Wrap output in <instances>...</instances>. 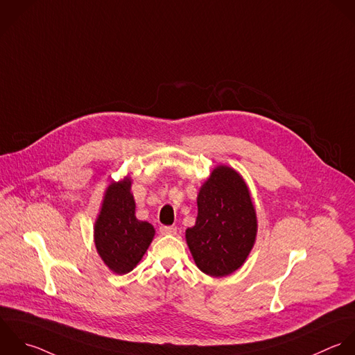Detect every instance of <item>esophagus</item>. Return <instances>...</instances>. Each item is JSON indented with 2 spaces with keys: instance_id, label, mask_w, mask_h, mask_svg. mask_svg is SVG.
Masks as SVG:
<instances>
[{
  "instance_id": "1",
  "label": "esophagus",
  "mask_w": 355,
  "mask_h": 355,
  "mask_svg": "<svg viewBox=\"0 0 355 355\" xmlns=\"http://www.w3.org/2000/svg\"><path fill=\"white\" fill-rule=\"evenodd\" d=\"M162 235H175L177 234V227L174 225H162L160 228Z\"/></svg>"
}]
</instances>
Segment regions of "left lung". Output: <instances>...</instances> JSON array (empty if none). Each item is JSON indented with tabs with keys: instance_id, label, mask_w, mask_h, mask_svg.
Segmentation results:
<instances>
[{
	"instance_id": "obj_1",
	"label": "left lung",
	"mask_w": 355,
	"mask_h": 355,
	"mask_svg": "<svg viewBox=\"0 0 355 355\" xmlns=\"http://www.w3.org/2000/svg\"><path fill=\"white\" fill-rule=\"evenodd\" d=\"M257 232L256 211L242 177L232 168L213 170L198 195L196 224L187 243L200 271L225 277L249 256Z\"/></svg>"
}]
</instances>
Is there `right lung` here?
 <instances>
[{
  "mask_svg": "<svg viewBox=\"0 0 355 355\" xmlns=\"http://www.w3.org/2000/svg\"><path fill=\"white\" fill-rule=\"evenodd\" d=\"M130 189L128 178L113 182L107 188L94 230L101 259L120 275L130 272L139 263L155 235L149 223L137 220L135 202Z\"/></svg>",
  "mask_w": 355,
  "mask_h": 355,
  "instance_id": "add662e5",
  "label": "right lung"
}]
</instances>
